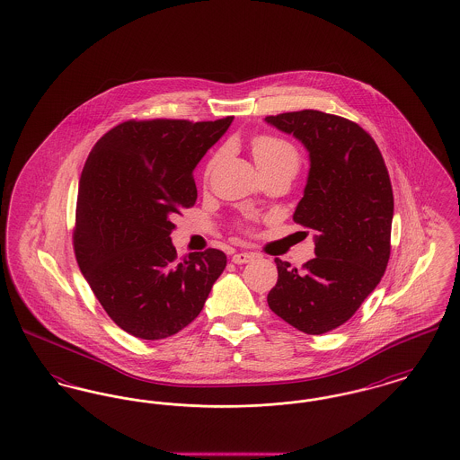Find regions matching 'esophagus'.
Listing matches in <instances>:
<instances>
[{
    "instance_id": "esophagus-1",
    "label": "esophagus",
    "mask_w": 460,
    "mask_h": 460,
    "mask_svg": "<svg viewBox=\"0 0 460 460\" xmlns=\"http://www.w3.org/2000/svg\"><path fill=\"white\" fill-rule=\"evenodd\" d=\"M250 261H253V255L248 253V252H240V253L233 255V262L234 263H248Z\"/></svg>"
}]
</instances>
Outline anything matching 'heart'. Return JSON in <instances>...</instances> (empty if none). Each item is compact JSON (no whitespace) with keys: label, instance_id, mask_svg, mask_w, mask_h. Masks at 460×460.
<instances>
[{"label":"heart","instance_id":"heart-1","mask_svg":"<svg viewBox=\"0 0 460 460\" xmlns=\"http://www.w3.org/2000/svg\"><path fill=\"white\" fill-rule=\"evenodd\" d=\"M252 150H253V156L257 165L263 169L267 165H272L276 162H283V160H291L298 165V152L296 148L286 141L283 137L278 136H270V134H262L257 136L252 143ZM217 156H214L208 164V169L216 164Z\"/></svg>","mask_w":460,"mask_h":460}]
</instances>
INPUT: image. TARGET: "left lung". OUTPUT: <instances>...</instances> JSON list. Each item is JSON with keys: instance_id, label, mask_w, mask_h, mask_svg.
<instances>
[{"instance_id": "obj_1", "label": "left lung", "mask_w": 460, "mask_h": 460, "mask_svg": "<svg viewBox=\"0 0 460 460\" xmlns=\"http://www.w3.org/2000/svg\"><path fill=\"white\" fill-rule=\"evenodd\" d=\"M305 146L310 171L293 220L315 231L302 270L276 259L267 304L288 324L324 334L345 324L379 285L390 261L394 190L369 132L319 110L265 117Z\"/></svg>"}]
</instances>
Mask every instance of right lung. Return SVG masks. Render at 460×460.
Wrapping results in <instances>:
<instances>
[{
    "label": "right lung",
    "instance_id": "1",
    "mask_svg": "<svg viewBox=\"0 0 460 460\" xmlns=\"http://www.w3.org/2000/svg\"><path fill=\"white\" fill-rule=\"evenodd\" d=\"M234 117L128 120L98 139L79 181L74 252L110 319L141 340L193 323L226 269L208 248L177 259L175 214L197 201L193 171Z\"/></svg>",
    "mask_w": 460,
    "mask_h": 460
}]
</instances>
